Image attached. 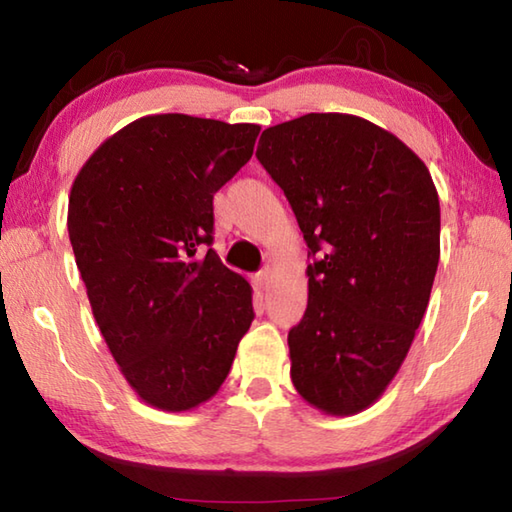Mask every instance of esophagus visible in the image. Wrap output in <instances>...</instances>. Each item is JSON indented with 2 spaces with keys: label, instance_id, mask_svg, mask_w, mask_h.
<instances>
[{
  "label": "esophagus",
  "instance_id": "1",
  "mask_svg": "<svg viewBox=\"0 0 512 512\" xmlns=\"http://www.w3.org/2000/svg\"><path fill=\"white\" fill-rule=\"evenodd\" d=\"M271 280H273V273H271V268H262V271H259L257 275H255V284H257V289H268V284H271Z\"/></svg>",
  "mask_w": 512,
  "mask_h": 512
}]
</instances>
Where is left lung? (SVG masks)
I'll list each match as a JSON object with an SVG mask.
<instances>
[{"mask_svg":"<svg viewBox=\"0 0 512 512\" xmlns=\"http://www.w3.org/2000/svg\"><path fill=\"white\" fill-rule=\"evenodd\" d=\"M257 160L305 235L309 300L289 332L291 381L327 415L375 404L429 305L440 203L429 169L368 119L309 112L266 128Z\"/></svg>","mask_w":512,"mask_h":512,"instance_id":"1","label":"left lung"}]
</instances>
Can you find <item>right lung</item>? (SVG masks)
<instances>
[{"label": "right lung", "instance_id": "1", "mask_svg": "<svg viewBox=\"0 0 512 512\" xmlns=\"http://www.w3.org/2000/svg\"><path fill=\"white\" fill-rule=\"evenodd\" d=\"M257 124L149 115L108 137L69 192L67 230L94 320L128 386L180 413L216 395L253 323V289L212 248L214 194Z\"/></svg>", "mask_w": 512, "mask_h": 512}]
</instances>
